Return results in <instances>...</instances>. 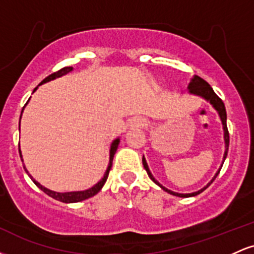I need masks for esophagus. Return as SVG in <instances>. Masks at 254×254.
Instances as JSON below:
<instances>
[{
  "label": "esophagus",
  "mask_w": 254,
  "mask_h": 254,
  "mask_svg": "<svg viewBox=\"0 0 254 254\" xmlns=\"http://www.w3.org/2000/svg\"><path fill=\"white\" fill-rule=\"evenodd\" d=\"M136 125H137V127H143V125H144V124H143V123H142V122H138V123H137Z\"/></svg>",
  "instance_id": "obj_1"
}]
</instances>
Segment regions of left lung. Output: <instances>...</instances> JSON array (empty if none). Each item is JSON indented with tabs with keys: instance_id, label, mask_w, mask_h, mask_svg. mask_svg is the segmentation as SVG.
<instances>
[{
	"instance_id": "8db88e82",
	"label": "left lung",
	"mask_w": 254,
	"mask_h": 254,
	"mask_svg": "<svg viewBox=\"0 0 254 254\" xmlns=\"http://www.w3.org/2000/svg\"><path fill=\"white\" fill-rule=\"evenodd\" d=\"M189 90H190L191 93H193V94H197V95H200V97H203L204 99H206L208 101H210V104L212 105V106L215 107V109L217 110L218 115H220L221 117V121H222V124H223V130H224V141H226V151H224V156H223V162L224 160H226L227 157V153H228V147H229V132H228V127H227V113H226V107H224V104L222 101V99L218 98V95L216 94V93L214 92V89L211 88V86L209 84L208 82H206L205 80H203L202 77L197 76V75H194L193 78L191 80L190 84H189ZM142 162H143V167L144 170L147 171L148 176H149V178L151 180H153L154 183L157 184V185L160 186V188H162L166 192H168V193L173 194V196H178V197H192V196H197V194L202 193V192L205 190L206 188H209V186L211 185V183L214 182L215 179H216V177L218 176V173H220V170H218V172L216 174H215V177L212 178V180L210 183L208 184V185L205 186V188H203L202 190L197 191V192H193V193H177V192H173L171 190H168V189L164 188L162 185H160L159 183L156 182L155 178H154L153 176H151L149 168H148V165L147 162H145L144 157L142 159Z\"/></svg>"
}]
</instances>
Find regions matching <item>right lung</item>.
Here are the masks:
<instances>
[{"mask_svg": "<svg viewBox=\"0 0 254 254\" xmlns=\"http://www.w3.org/2000/svg\"><path fill=\"white\" fill-rule=\"evenodd\" d=\"M71 70H72L71 66H64V68L60 69V70H57V71H55V72H52V74L49 75L48 77L44 78L42 82H40V84L44 83V82H48V81H50V80H54V78H56V77L62 76V75L66 74V72H69V71H71ZM36 89H37V88H34V90H36ZM34 90H33V92H34ZM21 113H22V111H21ZM19 127H20V124H19ZM118 144H119V139H116V141H113L112 145H111V150H110V164H109V167H107L106 173H105V176H104L103 179H101L100 182H99L98 184H95V185L93 186V188H90V189H88V190H86V191L65 192V193H58V192H54V191H51V190H48V189H45V188H44V186L40 185L39 183H37L36 180H34L33 178H32V177L30 176V174H28V176L31 177V179L33 180L34 184H36V185L38 186V188L40 189V190H42L43 192H45V193L48 194V196L52 197V198H54V199L60 200V202H63V203H76V202H81V200H84V199H87V198L93 197V196H94V194H97L98 192L101 190V189H103L104 184L106 183L107 177H109V173H110L111 167H112L113 156H115L116 150H117V148H118ZM19 153H20V157H22V156H21V151H20V148H19ZM21 161H22V159H21ZM24 168H25L26 173H28L27 170H26L25 165H24Z\"/></svg>", "mask_w": 254, "mask_h": 254, "instance_id": "1", "label": "right lung"}]
</instances>
